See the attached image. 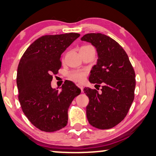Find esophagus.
<instances>
[{
	"label": "esophagus",
	"instance_id": "34e87169",
	"mask_svg": "<svg viewBox=\"0 0 156 156\" xmlns=\"http://www.w3.org/2000/svg\"><path fill=\"white\" fill-rule=\"evenodd\" d=\"M77 86H78V87L81 90V91L83 92V87L82 85H81V84H80V83H78V84H77Z\"/></svg>",
	"mask_w": 156,
	"mask_h": 156
}]
</instances>
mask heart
<instances>
[{
	"label": "heart",
	"instance_id": "heart-1",
	"mask_svg": "<svg viewBox=\"0 0 156 156\" xmlns=\"http://www.w3.org/2000/svg\"><path fill=\"white\" fill-rule=\"evenodd\" d=\"M90 47H93L90 46V45H85V46H83L81 48H80V50L90 48ZM87 74L88 73L86 71H84V70H75V71H73L69 74V78H70V79L75 80V81L82 82L85 80Z\"/></svg>",
	"mask_w": 156,
	"mask_h": 156
}]
</instances>
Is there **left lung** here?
Segmentation results:
<instances>
[{"mask_svg":"<svg viewBox=\"0 0 156 156\" xmlns=\"http://www.w3.org/2000/svg\"><path fill=\"white\" fill-rule=\"evenodd\" d=\"M81 40L96 48L97 64L90 72L89 81L102 84L101 92L84 88L89 98L86 106L88 121L93 127L107 129L125 119L135 98V73L128 55L119 43L100 33L85 34ZM98 90H99L98 88Z\"/></svg>","mask_w":156,"mask_h":156,"instance_id":"left-lung-1","label":"left lung"}]
</instances>
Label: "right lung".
Listing matches in <instances>:
<instances>
[{
  "instance_id": "right-lung-1",
  "label": "right lung",
  "mask_w": 156,
  "mask_h": 156,
  "mask_svg": "<svg viewBox=\"0 0 156 156\" xmlns=\"http://www.w3.org/2000/svg\"><path fill=\"white\" fill-rule=\"evenodd\" d=\"M77 33L44 35L35 40L21 57L16 83L21 109L31 124L40 130L52 133L68 123V110L80 89L66 80L62 90L51 86L52 74L62 66L60 55L78 37Z\"/></svg>"
}]
</instances>
